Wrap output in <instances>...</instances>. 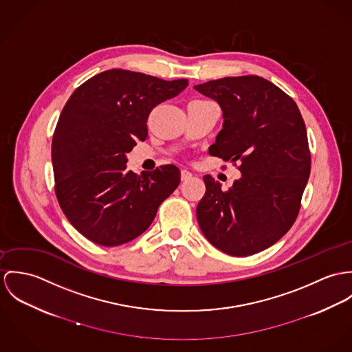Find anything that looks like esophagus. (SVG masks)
<instances>
[{
	"instance_id": "esophagus-1",
	"label": "esophagus",
	"mask_w": 352,
	"mask_h": 352,
	"mask_svg": "<svg viewBox=\"0 0 352 352\" xmlns=\"http://www.w3.org/2000/svg\"><path fill=\"white\" fill-rule=\"evenodd\" d=\"M192 173L189 171V170H186V168H184V170H181V179L182 181H188L189 178H192Z\"/></svg>"
}]
</instances>
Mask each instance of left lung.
<instances>
[{"instance_id": "obj_1", "label": "left lung", "mask_w": 352, "mask_h": 352, "mask_svg": "<svg viewBox=\"0 0 352 352\" xmlns=\"http://www.w3.org/2000/svg\"><path fill=\"white\" fill-rule=\"evenodd\" d=\"M195 87L223 109L224 125L209 155L232 162L241 173L228 190L204 177L206 190L197 205L199 228L228 255L256 254L276 243L298 216L311 174L304 118L290 96L259 76L214 79Z\"/></svg>"}]
</instances>
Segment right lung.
<instances>
[{
	"label": "right lung",
	"mask_w": 352,
	"mask_h": 352,
	"mask_svg": "<svg viewBox=\"0 0 352 352\" xmlns=\"http://www.w3.org/2000/svg\"><path fill=\"white\" fill-rule=\"evenodd\" d=\"M188 83L112 69L83 82L67 100L51 147L55 195L86 239L105 247L133 240L179 185L177 166L136 175L126 171L125 155L147 139L151 111Z\"/></svg>",
	"instance_id": "add662e5"
}]
</instances>
